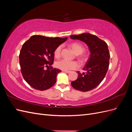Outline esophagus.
<instances>
[{"label":"esophagus","instance_id":"1","mask_svg":"<svg viewBox=\"0 0 132 132\" xmlns=\"http://www.w3.org/2000/svg\"><path fill=\"white\" fill-rule=\"evenodd\" d=\"M63 71H64V72L66 73H69L70 72V71H69V70H63Z\"/></svg>","mask_w":132,"mask_h":132}]
</instances>
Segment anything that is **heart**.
Listing matches in <instances>:
<instances>
[{"label":"heart","mask_w":132,"mask_h":132,"mask_svg":"<svg viewBox=\"0 0 132 132\" xmlns=\"http://www.w3.org/2000/svg\"><path fill=\"white\" fill-rule=\"evenodd\" d=\"M70 47L75 52V53L78 54V57L81 61H83L85 59V55L82 53L85 50V48L81 43L78 42H73L70 45ZM62 46L59 45L54 51V57L59 58L61 56ZM55 67L57 68L62 70H69L77 69L79 65L78 62L75 61H69L67 59H61L55 63Z\"/></svg>","instance_id":"obj_1"}]
</instances>
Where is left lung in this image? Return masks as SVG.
I'll list each match as a JSON object with an SVG mask.
<instances>
[{
  "mask_svg": "<svg viewBox=\"0 0 132 132\" xmlns=\"http://www.w3.org/2000/svg\"><path fill=\"white\" fill-rule=\"evenodd\" d=\"M70 37L85 42L88 46L91 53L83 68L86 70V73L81 74L77 71L78 77L71 82V85L79 91H90L101 83L109 69L110 54L107 44L96 36L89 33L71 35Z\"/></svg>",
  "mask_w": 132,
  "mask_h": 132,
  "instance_id": "1",
  "label": "left lung"
}]
</instances>
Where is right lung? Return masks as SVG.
Returning <instances> with one entry per match:
<instances>
[{"label": "right lung", "instance_id": "obj_1", "mask_svg": "<svg viewBox=\"0 0 132 132\" xmlns=\"http://www.w3.org/2000/svg\"><path fill=\"white\" fill-rule=\"evenodd\" d=\"M67 38L34 35L23 44L19 54L21 71L25 80L34 89L43 91L54 85L61 70L51 67L54 51ZM50 66V70L44 69Z\"/></svg>", "mask_w": 132, "mask_h": 132}]
</instances>
